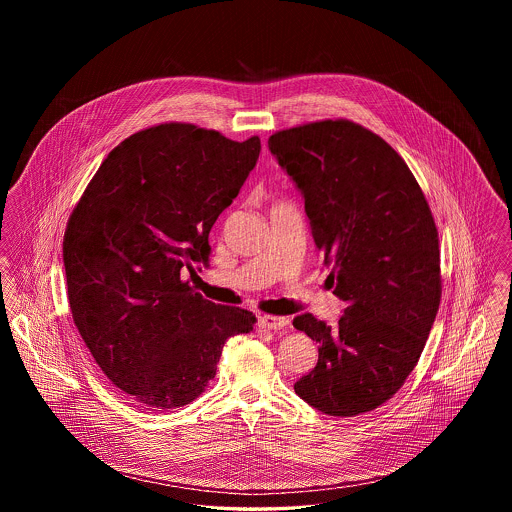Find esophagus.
<instances>
[{
	"instance_id": "1",
	"label": "esophagus",
	"mask_w": 512,
	"mask_h": 512,
	"mask_svg": "<svg viewBox=\"0 0 512 512\" xmlns=\"http://www.w3.org/2000/svg\"><path fill=\"white\" fill-rule=\"evenodd\" d=\"M288 324H290V318L286 317H276V315H261L259 317V328H265V330H280Z\"/></svg>"
}]
</instances>
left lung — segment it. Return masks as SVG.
Instances as JSON below:
<instances>
[{"mask_svg": "<svg viewBox=\"0 0 512 512\" xmlns=\"http://www.w3.org/2000/svg\"><path fill=\"white\" fill-rule=\"evenodd\" d=\"M268 149L303 194L326 282L345 303L334 326L293 318L318 343L317 366L293 390L320 413H368L405 384L438 315L430 205L401 155L357 122L293 126Z\"/></svg>", "mask_w": 512, "mask_h": 512, "instance_id": "left-lung-1", "label": "left lung"}]
</instances>
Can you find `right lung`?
<instances>
[{
  "mask_svg": "<svg viewBox=\"0 0 512 512\" xmlns=\"http://www.w3.org/2000/svg\"><path fill=\"white\" fill-rule=\"evenodd\" d=\"M261 140L165 122L101 163L74 207L63 263L74 324L103 374L134 403L176 409L217 374L222 347L253 313L195 292L209 232L253 171Z\"/></svg>",
  "mask_w": 512,
  "mask_h": 512,
  "instance_id": "1",
  "label": "right lung"
}]
</instances>
